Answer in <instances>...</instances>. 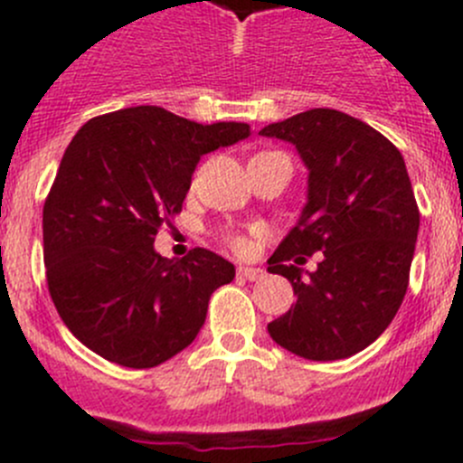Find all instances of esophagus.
<instances>
[{"mask_svg":"<svg viewBox=\"0 0 463 463\" xmlns=\"http://www.w3.org/2000/svg\"><path fill=\"white\" fill-rule=\"evenodd\" d=\"M237 273H240L244 279H250V282H258V279H261L266 275L264 270L255 269V266H240V269H237Z\"/></svg>","mask_w":463,"mask_h":463,"instance_id":"obj_1","label":"esophagus"}]
</instances>
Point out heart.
Returning a JSON list of instances; mask_svg holds the SVG:
<instances>
[{
	"instance_id": "obj_1",
	"label": "heart",
	"mask_w": 463,
	"mask_h": 463,
	"mask_svg": "<svg viewBox=\"0 0 463 463\" xmlns=\"http://www.w3.org/2000/svg\"><path fill=\"white\" fill-rule=\"evenodd\" d=\"M228 241H231L232 246H235V249H244V240H241V237H228Z\"/></svg>"
}]
</instances>
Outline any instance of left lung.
Returning a JSON list of instances; mask_svg holds the SVG:
<instances>
[{
    "label": "left lung",
    "mask_w": 463,
    "mask_h": 463,
    "mask_svg": "<svg viewBox=\"0 0 463 463\" xmlns=\"http://www.w3.org/2000/svg\"><path fill=\"white\" fill-rule=\"evenodd\" d=\"M296 145L307 176L300 219L269 258L298 300L269 334L307 361H340L372 345L408 291L419 232L405 161L383 134L335 109H309L261 129ZM321 253L319 269L299 264Z\"/></svg>",
    "instance_id": "obj_1"
}]
</instances>
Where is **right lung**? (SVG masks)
Segmentation results:
<instances>
[{
  "instance_id": "add662e5",
  "label": "right lung",
  "mask_w": 463,
  "mask_h": 463,
  "mask_svg": "<svg viewBox=\"0 0 463 463\" xmlns=\"http://www.w3.org/2000/svg\"><path fill=\"white\" fill-rule=\"evenodd\" d=\"M246 123L202 125L141 105L78 129L44 202L51 300L98 356L134 370L184 352L203 326L214 288L235 266L194 249L154 250L158 228L181 213L203 154L249 138Z\"/></svg>"
}]
</instances>
